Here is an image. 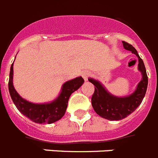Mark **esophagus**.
I'll use <instances>...</instances> for the list:
<instances>
[{
	"label": "esophagus",
	"instance_id": "1",
	"mask_svg": "<svg viewBox=\"0 0 158 158\" xmlns=\"http://www.w3.org/2000/svg\"><path fill=\"white\" fill-rule=\"evenodd\" d=\"M82 75H83V78L84 79V80H87V79H88L89 75H90V73H89L88 71H83Z\"/></svg>",
	"mask_w": 158,
	"mask_h": 158
}]
</instances>
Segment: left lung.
I'll return each instance as SVG.
<instances>
[{
    "instance_id": "obj_1",
    "label": "left lung",
    "mask_w": 158,
    "mask_h": 158,
    "mask_svg": "<svg viewBox=\"0 0 158 158\" xmlns=\"http://www.w3.org/2000/svg\"><path fill=\"white\" fill-rule=\"evenodd\" d=\"M125 49L130 51L138 59V70L142 73V78L133 94L126 97H117L106 90L102 83L91 78L88 79L94 85V92L91 98V104L94 111L102 118L110 121H118L127 118L142 103L147 90L148 77L145 64L138 52L131 44L123 41Z\"/></svg>"
}]
</instances>
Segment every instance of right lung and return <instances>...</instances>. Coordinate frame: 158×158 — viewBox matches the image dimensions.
Returning <instances> with one entry per match:
<instances>
[{
  "label": "right lung",
  "mask_w": 158,
  "mask_h": 158,
  "mask_svg": "<svg viewBox=\"0 0 158 158\" xmlns=\"http://www.w3.org/2000/svg\"><path fill=\"white\" fill-rule=\"evenodd\" d=\"M13 63L9 73V90L13 102L19 111L35 123H53L64 115L68 107V99L74 91L77 90L84 83L82 77L68 81L63 85L61 92L57 98L48 103H32L20 97L13 87Z\"/></svg>",
  "instance_id": "1"
}]
</instances>
